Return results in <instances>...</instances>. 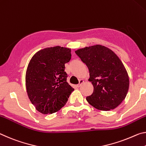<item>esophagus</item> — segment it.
<instances>
[{
  "label": "esophagus",
  "instance_id": "obj_1",
  "mask_svg": "<svg viewBox=\"0 0 146 146\" xmlns=\"http://www.w3.org/2000/svg\"><path fill=\"white\" fill-rule=\"evenodd\" d=\"M83 83H84V80H80V83H79V84L77 85V87H80V86L82 85Z\"/></svg>",
  "mask_w": 146,
  "mask_h": 146
}]
</instances>
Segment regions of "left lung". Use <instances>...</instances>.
<instances>
[{
	"instance_id": "1",
	"label": "left lung",
	"mask_w": 146,
	"mask_h": 146,
	"mask_svg": "<svg viewBox=\"0 0 146 146\" xmlns=\"http://www.w3.org/2000/svg\"><path fill=\"white\" fill-rule=\"evenodd\" d=\"M89 68L94 86L92 95L86 98L96 109L110 111L118 107L125 98L129 86L127 72L118 56L100 44L85 47L76 50Z\"/></svg>"
}]
</instances>
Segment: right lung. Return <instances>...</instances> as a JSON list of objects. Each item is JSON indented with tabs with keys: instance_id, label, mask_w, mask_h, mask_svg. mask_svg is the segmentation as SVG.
<instances>
[{
	"instance_id": "right-lung-1",
	"label": "right lung",
	"mask_w": 146,
	"mask_h": 146,
	"mask_svg": "<svg viewBox=\"0 0 146 146\" xmlns=\"http://www.w3.org/2000/svg\"><path fill=\"white\" fill-rule=\"evenodd\" d=\"M71 49L56 46L37 52L28 63L26 87L28 98L40 113H56L64 106L74 89L66 82L64 64Z\"/></svg>"
}]
</instances>
